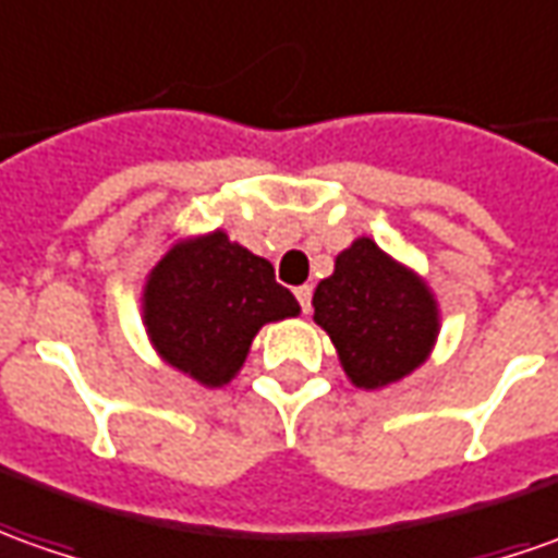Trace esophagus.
<instances>
[{
  "mask_svg": "<svg viewBox=\"0 0 558 558\" xmlns=\"http://www.w3.org/2000/svg\"><path fill=\"white\" fill-rule=\"evenodd\" d=\"M294 298H298V303H301L303 313H310V303H313V288L310 286L294 288Z\"/></svg>",
  "mask_w": 558,
  "mask_h": 558,
  "instance_id": "esophagus-1",
  "label": "esophagus"
}]
</instances>
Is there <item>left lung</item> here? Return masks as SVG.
<instances>
[{
	"mask_svg": "<svg viewBox=\"0 0 558 558\" xmlns=\"http://www.w3.org/2000/svg\"><path fill=\"white\" fill-rule=\"evenodd\" d=\"M313 306V318L328 330L343 371L361 389H379L416 371L437 337L428 288L367 236L337 255Z\"/></svg>",
	"mask_w": 558,
	"mask_h": 558,
	"instance_id": "obj_1",
	"label": "left lung"
}]
</instances>
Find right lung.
Instances as JSON below:
<instances>
[{
  "label": "right lung",
  "mask_w": 558,
  "mask_h": 558,
  "mask_svg": "<svg viewBox=\"0 0 558 558\" xmlns=\"http://www.w3.org/2000/svg\"><path fill=\"white\" fill-rule=\"evenodd\" d=\"M298 313L270 260L221 230L175 245L145 286V325L157 352L203 386H221L240 371L260 325Z\"/></svg>",
  "instance_id": "obj_1"
}]
</instances>
